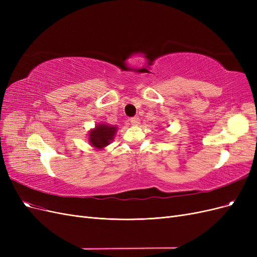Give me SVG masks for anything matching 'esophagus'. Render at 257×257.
Returning <instances> with one entry per match:
<instances>
[{"label": "esophagus", "mask_w": 257, "mask_h": 257, "mask_svg": "<svg viewBox=\"0 0 257 257\" xmlns=\"http://www.w3.org/2000/svg\"><path fill=\"white\" fill-rule=\"evenodd\" d=\"M139 122H141V120H139L138 116H134V118H132V119H131L132 125H138Z\"/></svg>", "instance_id": "34e87169"}]
</instances>
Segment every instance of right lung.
<instances>
[{"instance_id": "add662e5", "label": "right lung", "mask_w": 257, "mask_h": 257, "mask_svg": "<svg viewBox=\"0 0 257 257\" xmlns=\"http://www.w3.org/2000/svg\"><path fill=\"white\" fill-rule=\"evenodd\" d=\"M118 131L116 125H110L107 123H98L94 128H91L88 134V141L90 146L95 150H103L113 141Z\"/></svg>"}]
</instances>
